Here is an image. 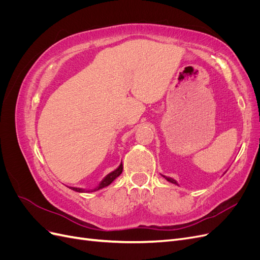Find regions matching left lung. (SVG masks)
I'll return each mask as SVG.
<instances>
[{
	"instance_id": "8db88e82",
	"label": "left lung",
	"mask_w": 260,
	"mask_h": 260,
	"mask_svg": "<svg viewBox=\"0 0 260 260\" xmlns=\"http://www.w3.org/2000/svg\"><path fill=\"white\" fill-rule=\"evenodd\" d=\"M165 179H166L167 181H169V182H171V183H174V184H177L178 185V182L177 181L175 180V179H172V178H169V177H166V176H162Z\"/></svg>"
}]
</instances>
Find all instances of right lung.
<instances>
[{"label": "right lung", "instance_id": "1", "mask_svg": "<svg viewBox=\"0 0 260 260\" xmlns=\"http://www.w3.org/2000/svg\"><path fill=\"white\" fill-rule=\"evenodd\" d=\"M122 168H123V167H122V162H121V164L119 165V167H118L116 170L112 171L111 174H108L103 180L101 181V183H100L95 188H94V190H84V188H80V187H69V188H72V190H74V191H76V192H79V193L99 191V190H101V188L108 186L117 177H119V176L121 175V172H122Z\"/></svg>", "mask_w": 260, "mask_h": 260}]
</instances>
